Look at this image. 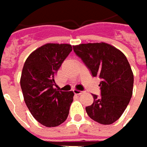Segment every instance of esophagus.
<instances>
[{"instance_id": "esophagus-1", "label": "esophagus", "mask_w": 147, "mask_h": 147, "mask_svg": "<svg viewBox=\"0 0 147 147\" xmlns=\"http://www.w3.org/2000/svg\"><path fill=\"white\" fill-rule=\"evenodd\" d=\"M74 93L75 94H78V95H80V94H83L84 93V91H82V90H74Z\"/></svg>"}]
</instances>
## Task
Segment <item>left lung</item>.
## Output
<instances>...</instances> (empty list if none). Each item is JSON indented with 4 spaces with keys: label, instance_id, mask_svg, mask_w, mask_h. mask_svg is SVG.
Instances as JSON below:
<instances>
[{
    "label": "left lung",
    "instance_id": "left-lung-1",
    "mask_svg": "<svg viewBox=\"0 0 147 147\" xmlns=\"http://www.w3.org/2000/svg\"><path fill=\"white\" fill-rule=\"evenodd\" d=\"M73 48L90 74L101 79L100 95L92 94L94 102L86 107L87 115L99 124H113L125 112L133 94L134 74L126 57L105 43L82 44Z\"/></svg>",
    "mask_w": 147,
    "mask_h": 147
}]
</instances>
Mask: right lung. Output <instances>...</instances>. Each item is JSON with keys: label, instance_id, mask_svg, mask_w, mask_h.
Returning a JSON list of instances; mask_svg holds the SVG:
<instances>
[{"label": "right lung", "instance_id": "1", "mask_svg": "<svg viewBox=\"0 0 147 147\" xmlns=\"http://www.w3.org/2000/svg\"><path fill=\"white\" fill-rule=\"evenodd\" d=\"M72 52L70 44H47L26 60L21 76L25 103L34 119L47 127L60 125L68 117L73 91L55 89V77Z\"/></svg>", "mask_w": 147, "mask_h": 147}]
</instances>
